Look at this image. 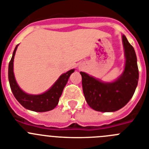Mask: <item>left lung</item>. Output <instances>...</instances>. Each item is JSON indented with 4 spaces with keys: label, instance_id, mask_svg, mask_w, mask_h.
I'll use <instances>...</instances> for the list:
<instances>
[{
    "label": "left lung",
    "instance_id": "obj_1",
    "mask_svg": "<svg viewBox=\"0 0 149 149\" xmlns=\"http://www.w3.org/2000/svg\"><path fill=\"white\" fill-rule=\"evenodd\" d=\"M126 63L121 77L113 83H102L81 72L84 94L89 106L100 112H114L127 104L136 90L139 79L136 56L133 46L122 36Z\"/></svg>",
    "mask_w": 149,
    "mask_h": 149
}]
</instances>
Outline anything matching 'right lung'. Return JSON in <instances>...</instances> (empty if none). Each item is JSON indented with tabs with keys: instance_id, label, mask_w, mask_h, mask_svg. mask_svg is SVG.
<instances>
[{
	"instance_id": "obj_1",
	"label": "right lung",
	"mask_w": 149,
	"mask_h": 149,
	"mask_svg": "<svg viewBox=\"0 0 149 149\" xmlns=\"http://www.w3.org/2000/svg\"><path fill=\"white\" fill-rule=\"evenodd\" d=\"M17 47L18 45H16L13 51V56L9 63L8 69V77L10 81V88L15 98L24 107L33 111L46 112L53 110L58 104L59 98L61 96L63 89L68 82V77H70L71 74L74 72V70L72 69L66 73L62 74L54 84L53 86L46 93L38 95L27 94L24 93L18 86L13 73V60Z\"/></svg>"
}]
</instances>
